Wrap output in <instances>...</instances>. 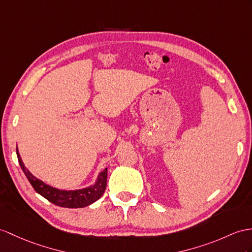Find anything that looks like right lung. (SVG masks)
Masks as SVG:
<instances>
[{
	"label": "right lung",
	"instance_id": "obj_1",
	"mask_svg": "<svg viewBox=\"0 0 252 252\" xmlns=\"http://www.w3.org/2000/svg\"><path fill=\"white\" fill-rule=\"evenodd\" d=\"M18 161H19L20 167L26 174L27 179L33 186L35 191L39 193L42 197L46 198L51 203L67 208H81L94 203L103 194L107 186V175H108V168L103 169L101 172L98 174L96 182L87 188L77 189V190H63L54 188L48 184L40 181L37 177L34 176L24 165L21 156L18 151L16 150Z\"/></svg>",
	"mask_w": 252,
	"mask_h": 252
}]
</instances>
